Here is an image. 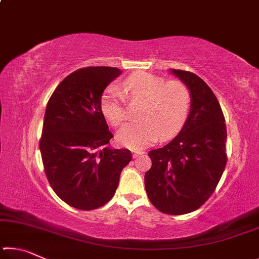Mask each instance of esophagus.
<instances>
[{
    "label": "esophagus",
    "mask_w": 259,
    "mask_h": 259,
    "mask_svg": "<svg viewBox=\"0 0 259 259\" xmlns=\"http://www.w3.org/2000/svg\"><path fill=\"white\" fill-rule=\"evenodd\" d=\"M144 153H145V152H143V151H134L133 152V157H135V159H136V157L144 154Z\"/></svg>",
    "instance_id": "esophagus-1"
}]
</instances>
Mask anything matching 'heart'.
I'll return each instance as SVG.
<instances>
[{
  "label": "heart",
  "mask_w": 259,
  "mask_h": 259,
  "mask_svg": "<svg viewBox=\"0 0 259 259\" xmlns=\"http://www.w3.org/2000/svg\"><path fill=\"white\" fill-rule=\"evenodd\" d=\"M126 98L142 100L139 121L124 125L117 133V142L131 150H142L162 137L166 139L177 134L185 122L191 106V93L179 81L166 82L163 77L139 72L123 83ZM105 117L114 126L128 119L125 97L116 87H108L100 100Z\"/></svg>",
  "instance_id": "obj_1"
}]
</instances>
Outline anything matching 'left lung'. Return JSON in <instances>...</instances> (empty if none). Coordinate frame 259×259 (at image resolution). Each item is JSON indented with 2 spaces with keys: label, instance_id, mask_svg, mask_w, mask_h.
<instances>
[{
  "label": "left lung",
  "instance_id": "obj_1",
  "mask_svg": "<svg viewBox=\"0 0 259 259\" xmlns=\"http://www.w3.org/2000/svg\"><path fill=\"white\" fill-rule=\"evenodd\" d=\"M191 93L190 114L182 130L165 146L150 151L145 188L161 212L184 214L200 208L224 172L226 124L221 105L202 78L171 69Z\"/></svg>",
  "mask_w": 259,
  "mask_h": 259
}]
</instances>
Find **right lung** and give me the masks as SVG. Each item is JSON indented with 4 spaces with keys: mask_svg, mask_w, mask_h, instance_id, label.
<instances>
[{
    "mask_svg": "<svg viewBox=\"0 0 259 259\" xmlns=\"http://www.w3.org/2000/svg\"><path fill=\"white\" fill-rule=\"evenodd\" d=\"M116 67H87L69 74L48 102L40 151L52 190L80 210L113 198L129 150L108 145L113 135L100 107L104 90L121 75Z\"/></svg>",
    "mask_w": 259,
    "mask_h": 259,
    "instance_id": "1",
    "label": "right lung"
}]
</instances>
